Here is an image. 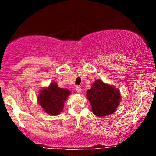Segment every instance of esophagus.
<instances>
[{
	"label": "esophagus",
	"mask_w": 156,
	"mask_h": 156,
	"mask_svg": "<svg viewBox=\"0 0 156 156\" xmlns=\"http://www.w3.org/2000/svg\"><path fill=\"white\" fill-rule=\"evenodd\" d=\"M76 92H78V93L81 92V88H80V87H76Z\"/></svg>",
	"instance_id": "esophagus-1"
}]
</instances>
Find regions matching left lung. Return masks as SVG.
I'll return each instance as SVG.
<instances>
[{
    "mask_svg": "<svg viewBox=\"0 0 156 156\" xmlns=\"http://www.w3.org/2000/svg\"><path fill=\"white\" fill-rule=\"evenodd\" d=\"M94 114L98 117L109 115L116 111L120 101L119 91L112 86L97 80L87 92Z\"/></svg>",
    "mask_w": 156,
    "mask_h": 156,
    "instance_id": "left-lung-1",
    "label": "left lung"
}]
</instances>
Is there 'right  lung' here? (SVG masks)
<instances>
[{"label": "right lung", "instance_id": "right-lung-1", "mask_svg": "<svg viewBox=\"0 0 156 156\" xmlns=\"http://www.w3.org/2000/svg\"><path fill=\"white\" fill-rule=\"evenodd\" d=\"M69 94V90L60 88L56 83H52L48 88L44 89L39 93V103L48 114L58 115L63 110L64 101Z\"/></svg>", "mask_w": 156, "mask_h": 156}]
</instances>
